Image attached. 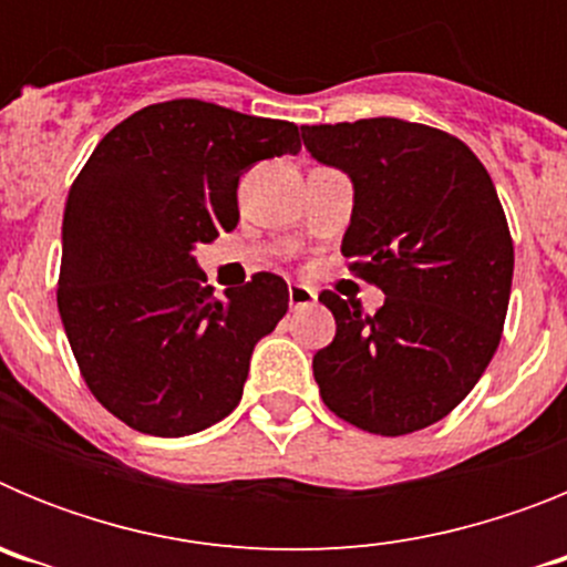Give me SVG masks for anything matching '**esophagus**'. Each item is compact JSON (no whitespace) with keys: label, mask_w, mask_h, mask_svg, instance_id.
Instances as JSON below:
<instances>
[{"label":"esophagus","mask_w":567,"mask_h":567,"mask_svg":"<svg viewBox=\"0 0 567 567\" xmlns=\"http://www.w3.org/2000/svg\"><path fill=\"white\" fill-rule=\"evenodd\" d=\"M315 300H318V292H315L312 287H303V284H292V287H289V307L292 309L312 307Z\"/></svg>","instance_id":"esophagus-1"}]
</instances>
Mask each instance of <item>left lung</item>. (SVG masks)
Wrapping results in <instances>:
<instances>
[{
  "instance_id": "left-lung-1",
  "label": "left lung",
  "mask_w": 567,
  "mask_h": 567,
  "mask_svg": "<svg viewBox=\"0 0 567 567\" xmlns=\"http://www.w3.org/2000/svg\"><path fill=\"white\" fill-rule=\"evenodd\" d=\"M320 164L352 178L340 252L383 289L365 315L320 292L338 332L312 360L329 412L400 437L457 409L497 352L514 244L488 169L460 138L403 118L303 127Z\"/></svg>"
}]
</instances>
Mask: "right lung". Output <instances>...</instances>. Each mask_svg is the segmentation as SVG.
I'll return each instance as SVG.
<instances>
[{
	"label": "right lung",
	"instance_id": "obj_1",
	"mask_svg": "<svg viewBox=\"0 0 567 567\" xmlns=\"http://www.w3.org/2000/svg\"><path fill=\"white\" fill-rule=\"evenodd\" d=\"M298 150L292 122L175 99L115 124L76 175L59 315L93 398L135 432L184 437L240 403L287 280L258 272L215 298L193 249L235 229L244 169Z\"/></svg>",
	"mask_w": 567,
	"mask_h": 567
}]
</instances>
